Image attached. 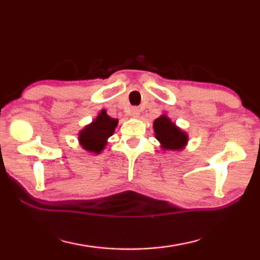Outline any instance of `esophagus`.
Returning a JSON list of instances; mask_svg holds the SVG:
<instances>
[{"label": "esophagus", "instance_id": "1", "mask_svg": "<svg viewBox=\"0 0 260 260\" xmlns=\"http://www.w3.org/2000/svg\"><path fill=\"white\" fill-rule=\"evenodd\" d=\"M140 109L138 108V107H134V108H132V110H131V114H132V116H133V117H139L140 116Z\"/></svg>", "mask_w": 260, "mask_h": 260}]
</instances>
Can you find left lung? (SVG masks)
I'll return each instance as SVG.
<instances>
[{"label":"left lung","instance_id":"left-lung-1","mask_svg":"<svg viewBox=\"0 0 260 260\" xmlns=\"http://www.w3.org/2000/svg\"><path fill=\"white\" fill-rule=\"evenodd\" d=\"M156 138L162 144L164 149H173L179 150L187 142V135L175 127L169 118L161 116L153 122Z\"/></svg>","mask_w":260,"mask_h":260}]
</instances>
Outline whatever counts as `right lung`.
I'll return each instance as SVG.
<instances>
[{"label": "right lung", "instance_id": "1", "mask_svg": "<svg viewBox=\"0 0 260 260\" xmlns=\"http://www.w3.org/2000/svg\"><path fill=\"white\" fill-rule=\"evenodd\" d=\"M118 125V120L110 118L105 110L99 114L93 124L87 126L80 133L81 146L88 151L100 153L103 150L107 140L113 134L114 128Z\"/></svg>", "mask_w": 260, "mask_h": 260}]
</instances>
